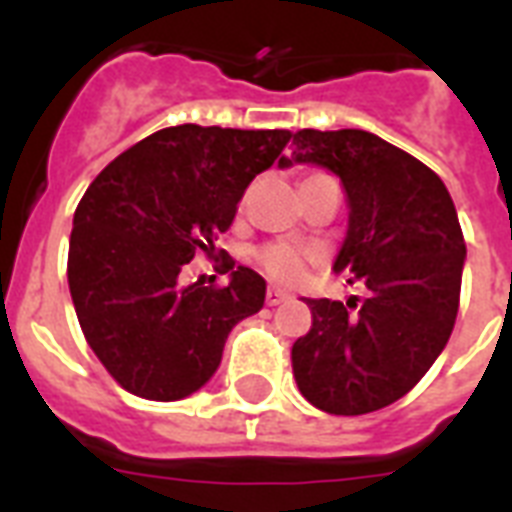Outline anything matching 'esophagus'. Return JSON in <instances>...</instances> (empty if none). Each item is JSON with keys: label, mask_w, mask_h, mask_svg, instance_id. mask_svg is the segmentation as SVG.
<instances>
[{"label": "esophagus", "mask_w": 512, "mask_h": 512, "mask_svg": "<svg viewBox=\"0 0 512 512\" xmlns=\"http://www.w3.org/2000/svg\"><path fill=\"white\" fill-rule=\"evenodd\" d=\"M284 300H289V295L287 292H281V289H268V292H265V303L268 305H279V303H284Z\"/></svg>", "instance_id": "1"}]
</instances>
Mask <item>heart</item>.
I'll return each mask as SVG.
<instances>
[{"mask_svg": "<svg viewBox=\"0 0 512 512\" xmlns=\"http://www.w3.org/2000/svg\"><path fill=\"white\" fill-rule=\"evenodd\" d=\"M257 263L265 271V276L279 284H297L305 279L308 271V252L292 244H265L257 252Z\"/></svg>", "mask_w": 512, "mask_h": 512, "instance_id": "b5f03b06", "label": "heart"}]
</instances>
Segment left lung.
Returning <instances> with one entry per match:
<instances>
[{
  "label": "left lung",
  "instance_id": "1",
  "mask_svg": "<svg viewBox=\"0 0 512 512\" xmlns=\"http://www.w3.org/2000/svg\"><path fill=\"white\" fill-rule=\"evenodd\" d=\"M292 138L279 167L319 164L340 177L350 215L335 273L369 289L361 305L308 300L313 324L292 345V372L321 412H377L422 380L452 335L468 255L457 209L436 172L372 132Z\"/></svg>",
  "mask_w": 512,
  "mask_h": 512
}]
</instances>
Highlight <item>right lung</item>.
<instances>
[{
  "label": "right lung",
  "instance_id": "1",
  "mask_svg": "<svg viewBox=\"0 0 512 512\" xmlns=\"http://www.w3.org/2000/svg\"><path fill=\"white\" fill-rule=\"evenodd\" d=\"M292 138L289 130L167 127L116 156L84 191L68 244V289L82 332L124 390L177 401L217 372L225 340L265 303V281L233 268L225 287L177 276L212 255L236 204Z\"/></svg>",
  "mask_w": 512,
  "mask_h": 512
}]
</instances>
